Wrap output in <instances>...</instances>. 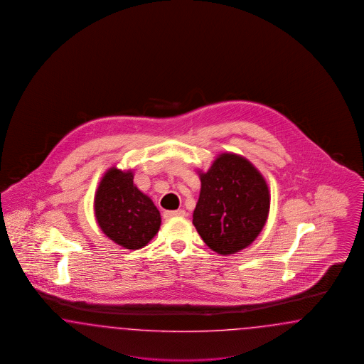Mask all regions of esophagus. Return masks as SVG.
Wrapping results in <instances>:
<instances>
[{
  "label": "esophagus",
  "mask_w": 364,
  "mask_h": 364,
  "mask_svg": "<svg viewBox=\"0 0 364 364\" xmlns=\"http://www.w3.org/2000/svg\"><path fill=\"white\" fill-rule=\"evenodd\" d=\"M186 211L184 210H175V211H164V218H175V217H184Z\"/></svg>",
  "instance_id": "esophagus-1"
}]
</instances>
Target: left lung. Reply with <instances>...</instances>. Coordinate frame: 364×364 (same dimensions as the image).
Returning a JSON list of instances; mask_svg holds the SVG:
<instances>
[{
    "label": "left lung",
    "instance_id": "1",
    "mask_svg": "<svg viewBox=\"0 0 364 364\" xmlns=\"http://www.w3.org/2000/svg\"><path fill=\"white\" fill-rule=\"evenodd\" d=\"M202 188L192 223L204 242L220 255L250 245L269 211L268 187L249 161L225 153L200 175Z\"/></svg>",
    "mask_w": 364,
    "mask_h": 364
}]
</instances>
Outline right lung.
Returning <instances> with one entry per match:
<instances>
[{"label": "right lung", "mask_w": 364, "mask_h": 364, "mask_svg": "<svg viewBox=\"0 0 364 364\" xmlns=\"http://www.w3.org/2000/svg\"><path fill=\"white\" fill-rule=\"evenodd\" d=\"M131 172L111 168L95 198L96 219L105 235L127 249H139L160 229V211L132 183Z\"/></svg>", "instance_id": "add662e5"}]
</instances>
